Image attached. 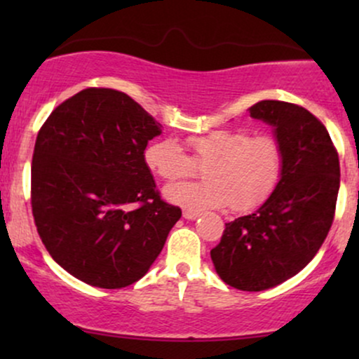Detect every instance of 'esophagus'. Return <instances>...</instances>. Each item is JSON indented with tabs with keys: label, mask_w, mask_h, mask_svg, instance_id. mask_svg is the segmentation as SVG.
<instances>
[{
	"label": "esophagus",
	"mask_w": 359,
	"mask_h": 359,
	"mask_svg": "<svg viewBox=\"0 0 359 359\" xmlns=\"http://www.w3.org/2000/svg\"><path fill=\"white\" fill-rule=\"evenodd\" d=\"M184 217H185V219L192 221V219H196V217H199V212H197V211H191V209H187V211H184Z\"/></svg>",
	"instance_id": "1"
}]
</instances>
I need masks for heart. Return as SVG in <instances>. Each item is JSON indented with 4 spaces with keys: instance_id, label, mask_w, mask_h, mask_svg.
I'll list each match as a JSON object with an SVG mask.
<instances>
[{
    "instance_id": "1",
    "label": "heart",
    "mask_w": 359,
    "mask_h": 359,
    "mask_svg": "<svg viewBox=\"0 0 359 359\" xmlns=\"http://www.w3.org/2000/svg\"><path fill=\"white\" fill-rule=\"evenodd\" d=\"M192 156L172 138L155 140L143 151L147 167L163 180L192 175L203 167V182L167 185L168 203L191 211L229 208L246 212L273 194L282 179L283 150L269 135L246 130H214L187 138Z\"/></svg>"
}]
</instances>
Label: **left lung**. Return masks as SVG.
<instances>
[{"instance_id": "8db88e82", "label": "left lung", "mask_w": 359, "mask_h": 359, "mask_svg": "<svg viewBox=\"0 0 359 359\" xmlns=\"http://www.w3.org/2000/svg\"><path fill=\"white\" fill-rule=\"evenodd\" d=\"M248 111L273 128L282 179L257 211L226 222L211 259L222 282L259 292L297 275L323 246L334 219L339 156L325 126L302 106L265 100Z\"/></svg>"}]
</instances>
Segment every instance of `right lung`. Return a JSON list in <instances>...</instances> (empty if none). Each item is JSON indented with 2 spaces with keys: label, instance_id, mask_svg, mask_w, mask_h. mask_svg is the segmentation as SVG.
<instances>
[{
  "label": "right lung",
  "instance_id": "obj_1",
  "mask_svg": "<svg viewBox=\"0 0 359 359\" xmlns=\"http://www.w3.org/2000/svg\"><path fill=\"white\" fill-rule=\"evenodd\" d=\"M162 133L121 90L89 88L52 111L32 160V212L50 257L100 288L138 282L182 211L160 199L143 151Z\"/></svg>",
  "mask_w": 359,
  "mask_h": 359
}]
</instances>
